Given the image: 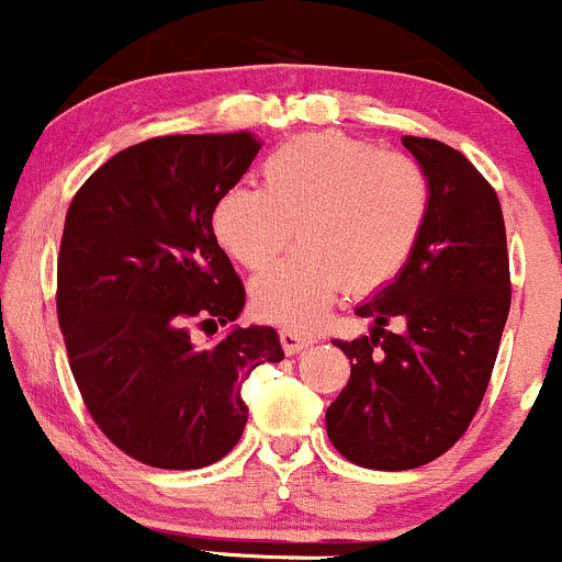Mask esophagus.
I'll return each mask as SVG.
<instances>
[{"mask_svg":"<svg viewBox=\"0 0 562 562\" xmlns=\"http://www.w3.org/2000/svg\"><path fill=\"white\" fill-rule=\"evenodd\" d=\"M280 341H282V349L288 351V355H299L301 349L312 347L317 338L310 336V333H301V330H293V328H282L280 330Z\"/></svg>","mask_w":562,"mask_h":562,"instance_id":"34e87169","label":"esophagus"}]
</instances>
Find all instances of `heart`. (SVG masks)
I'll return each mask as SVG.
<instances>
[{"label":"heart","mask_w":562,"mask_h":562,"mask_svg":"<svg viewBox=\"0 0 562 562\" xmlns=\"http://www.w3.org/2000/svg\"><path fill=\"white\" fill-rule=\"evenodd\" d=\"M427 207V176L413 159L328 131L271 151L261 189L224 191L213 232L245 269L267 267L295 234L299 248L252 280V306L304 328L347 285L355 293L386 285L416 248Z\"/></svg>","instance_id":"b5f03b06"}]
</instances>
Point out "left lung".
Here are the masks:
<instances>
[{"instance_id": "8db88e82", "label": "left lung", "mask_w": 562, "mask_h": 562, "mask_svg": "<svg viewBox=\"0 0 562 562\" xmlns=\"http://www.w3.org/2000/svg\"><path fill=\"white\" fill-rule=\"evenodd\" d=\"M429 183L424 229L405 267L355 310L371 336L336 341L349 384L325 427L368 470H413L464 435L488 390L509 314V256L496 191L461 151L403 135ZM390 318L404 325L385 330Z\"/></svg>"}]
</instances>
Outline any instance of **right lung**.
Instances as JSON below:
<instances>
[{"label":"right lung","mask_w":562,"mask_h":562,"mask_svg":"<svg viewBox=\"0 0 562 562\" xmlns=\"http://www.w3.org/2000/svg\"><path fill=\"white\" fill-rule=\"evenodd\" d=\"M261 140L248 131L165 135L114 154L66 213L58 323L90 416L120 451L200 470L243 437V384L285 351L239 328L245 288L213 234V207ZM227 333L196 348L190 328Z\"/></svg>","instance_id":"1"}]
</instances>
